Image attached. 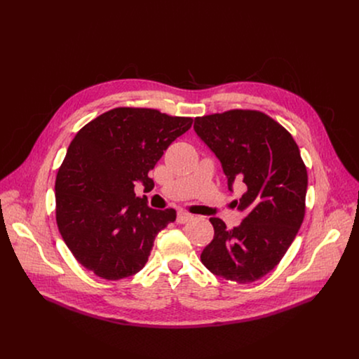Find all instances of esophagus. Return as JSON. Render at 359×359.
Here are the masks:
<instances>
[{
	"mask_svg": "<svg viewBox=\"0 0 359 359\" xmlns=\"http://www.w3.org/2000/svg\"><path fill=\"white\" fill-rule=\"evenodd\" d=\"M190 219H191V215H189V214H186V212H183V211H179L177 216H176V222H177V223H186V222H189Z\"/></svg>",
	"mask_w": 359,
	"mask_h": 359,
	"instance_id": "esophagus-1",
	"label": "esophagus"
}]
</instances>
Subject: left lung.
Returning a JSON list of instances; mask_svg holds the SVG:
<instances>
[{"label": "left lung", "mask_w": 359, "mask_h": 359, "mask_svg": "<svg viewBox=\"0 0 359 359\" xmlns=\"http://www.w3.org/2000/svg\"><path fill=\"white\" fill-rule=\"evenodd\" d=\"M194 132L219 159L243 222L229 230L210 217L215 234L201 262L216 276L251 283L269 273L283 258L305 215L308 176L299 149L283 126L258 111L234 109L196 118Z\"/></svg>", "instance_id": "1"}]
</instances>
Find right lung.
<instances>
[{
	"label": "right lung",
	"mask_w": 359,
	"mask_h": 359,
	"mask_svg": "<svg viewBox=\"0 0 359 359\" xmlns=\"http://www.w3.org/2000/svg\"><path fill=\"white\" fill-rule=\"evenodd\" d=\"M193 125L147 108H115L72 140L55 182L57 223L73 257L107 280L140 272L175 210H152L135 193L154 187L148 172Z\"/></svg>",
	"instance_id": "add662e5"
}]
</instances>
